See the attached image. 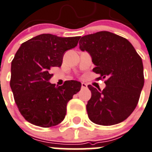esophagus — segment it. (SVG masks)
Segmentation results:
<instances>
[{
  "label": "esophagus",
  "mask_w": 152,
  "mask_h": 152,
  "mask_svg": "<svg viewBox=\"0 0 152 152\" xmlns=\"http://www.w3.org/2000/svg\"><path fill=\"white\" fill-rule=\"evenodd\" d=\"M88 88V86L86 83H82V88L83 89H85V88Z\"/></svg>",
  "instance_id": "34e87169"
}]
</instances>
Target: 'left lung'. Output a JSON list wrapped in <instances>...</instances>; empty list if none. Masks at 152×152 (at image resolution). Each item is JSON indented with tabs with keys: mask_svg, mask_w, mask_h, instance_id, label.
Here are the masks:
<instances>
[{
	"mask_svg": "<svg viewBox=\"0 0 152 152\" xmlns=\"http://www.w3.org/2000/svg\"><path fill=\"white\" fill-rule=\"evenodd\" d=\"M79 48L91 56L93 72L100 76L96 79H106L103 90L88 86L89 119L103 126L122 122L137 107L144 86L141 57L127 39L109 31L83 37Z\"/></svg>",
	"mask_w": 152,
	"mask_h": 152,
	"instance_id": "left-lung-1",
	"label": "left lung"
}]
</instances>
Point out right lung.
I'll return each instance as SVG.
<instances>
[{
    "label": "right lung",
    "mask_w": 152,
    "mask_h": 152,
    "mask_svg": "<svg viewBox=\"0 0 152 152\" xmlns=\"http://www.w3.org/2000/svg\"><path fill=\"white\" fill-rule=\"evenodd\" d=\"M80 37L42 34L23 42L15 53L10 85L18 110L31 124L50 127L64 119L67 103L82 84L75 80L51 84L50 70L61 66L64 52L76 47Z\"/></svg>",
    "instance_id": "add662e5"
}]
</instances>
